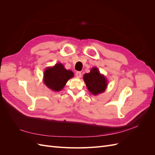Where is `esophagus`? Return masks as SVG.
Returning <instances> with one entry per match:
<instances>
[{
  "mask_svg": "<svg viewBox=\"0 0 155 155\" xmlns=\"http://www.w3.org/2000/svg\"><path fill=\"white\" fill-rule=\"evenodd\" d=\"M81 73L80 72H77L76 73V76L78 78H80L81 77Z\"/></svg>",
  "mask_w": 155,
  "mask_h": 155,
  "instance_id": "obj_1",
  "label": "esophagus"
}]
</instances>
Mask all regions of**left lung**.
I'll return each mask as SVG.
<instances>
[{
    "label": "left lung",
    "mask_w": 155,
    "mask_h": 155,
    "mask_svg": "<svg viewBox=\"0 0 155 155\" xmlns=\"http://www.w3.org/2000/svg\"><path fill=\"white\" fill-rule=\"evenodd\" d=\"M83 79L89 92L94 96L104 92L108 86L107 78L96 67H92L89 73L83 75Z\"/></svg>",
    "instance_id": "left-lung-1"
}]
</instances>
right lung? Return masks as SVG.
I'll return each mask as SVG.
<instances>
[{"label":"right lung","instance_id":"obj_1","mask_svg":"<svg viewBox=\"0 0 155 155\" xmlns=\"http://www.w3.org/2000/svg\"><path fill=\"white\" fill-rule=\"evenodd\" d=\"M74 76L72 70H67L62 63H56L54 66L47 67L45 70L43 83L52 91L59 92Z\"/></svg>","mask_w":155,"mask_h":155}]
</instances>
